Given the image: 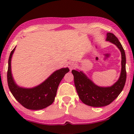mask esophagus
Wrapping results in <instances>:
<instances>
[{
	"label": "esophagus",
	"instance_id": "1",
	"mask_svg": "<svg viewBox=\"0 0 134 134\" xmlns=\"http://www.w3.org/2000/svg\"><path fill=\"white\" fill-rule=\"evenodd\" d=\"M67 66L69 68V69L70 70H71L72 69H73L74 68L76 67V64H75V63H74L72 62H70L69 63H68Z\"/></svg>",
	"mask_w": 134,
	"mask_h": 134
}]
</instances>
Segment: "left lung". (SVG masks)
<instances>
[{
  "label": "left lung",
  "mask_w": 134,
  "mask_h": 134,
  "mask_svg": "<svg viewBox=\"0 0 134 134\" xmlns=\"http://www.w3.org/2000/svg\"><path fill=\"white\" fill-rule=\"evenodd\" d=\"M106 41L115 44L121 53V72L116 83L110 87H100L93 82L83 71H71L79 97L83 103L93 107H102L109 105L119 96L126 82V57L121 42L112 33H107Z\"/></svg>",
  "instance_id": "obj_1"
}]
</instances>
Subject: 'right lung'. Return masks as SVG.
<instances>
[{
    "instance_id": "obj_1",
    "label": "right lung",
    "mask_w": 134,
    "mask_h": 134,
    "mask_svg": "<svg viewBox=\"0 0 134 134\" xmlns=\"http://www.w3.org/2000/svg\"><path fill=\"white\" fill-rule=\"evenodd\" d=\"M15 48L11 51L8 61L7 78L10 92L18 102L28 109L40 110L48 107L54 101L59 84L70 71L69 68L56 70L44 81L34 87H19L14 81L11 71V59Z\"/></svg>"
}]
</instances>
